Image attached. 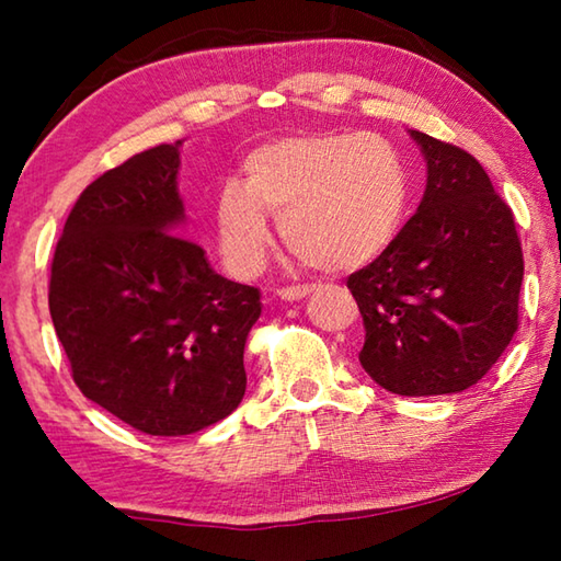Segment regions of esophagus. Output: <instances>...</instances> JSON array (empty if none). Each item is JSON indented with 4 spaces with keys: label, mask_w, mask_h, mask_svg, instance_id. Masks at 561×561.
Wrapping results in <instances>:
<instances>
[{
    "label": "esophagus",
    "mask_w": 561,
    "mask_h": 561,
    "mask_svg": "<svg viewBox=\"0 0 561 561\" xmlns=\"http://www.w3.org/2000/svg\"><path fill=\"white\" fill-rule=\"evenodd\" d=\"M311 291H314L311 287H284V289H277V297L284 301H299Z\"/></svg>",
    "instance_id": "34e87169"
}]
</instances>
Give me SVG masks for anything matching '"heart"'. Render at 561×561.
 Here are the masks:
<instances>
[{
	"instance_id": "heart-1",
	"label": "heart",
	"mask_w": 561,
	"mask_h": 561,
	"mask_svg": "<svg viewBox=\"0 0 561 561\" xmlns=\"http://www.w3.org/2000/svg\"><path fill=\"white\" fill-rule=\"evenodd\" d=\"M244 183L227 180L215 201L227 267L257 274L272 247L270 217L284 244L321 272L374 262L396 240L411 203V170L378 133H304L262 144L244 158Z\"/></svg>"
}]
</instances>
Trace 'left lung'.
Segmentation results:
<instances>
[{"instance_id":"obj_1","label":"left lung","mask_w":561,"mask_h":561,"mask_svg":"<svg viewBox=\"0 0 561 561\" xmlns=\"http://www.w3.org/2000/svg\"><path fill=\"white\" fill-rule=\"evenodd\" d=\"M428 168L396 240L348 277L364 317L358 360L398 396L460 393L517 331L522 247L515 215L468 150L411 130Z\"/></svg>"}]
</instances>
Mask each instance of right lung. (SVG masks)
Masks as SVG:
<instances>
[{"mask_svg": "<svg viewBox=\"0 0 561 561\" xmlns=\"http://www.w3.org/2000/svg\"><path fill=\"white\" fill-rule=\"evenodd\" d=\"M180 146L83 190L56 244L49 311L76 386L130 428L190 435L240 405L260 289L225 279L185 234Z\"/></svg>", "mask_w": 561, "mask_h": 561, "instance_id": "add662e5", "label": "right lung"}]
</instances>
